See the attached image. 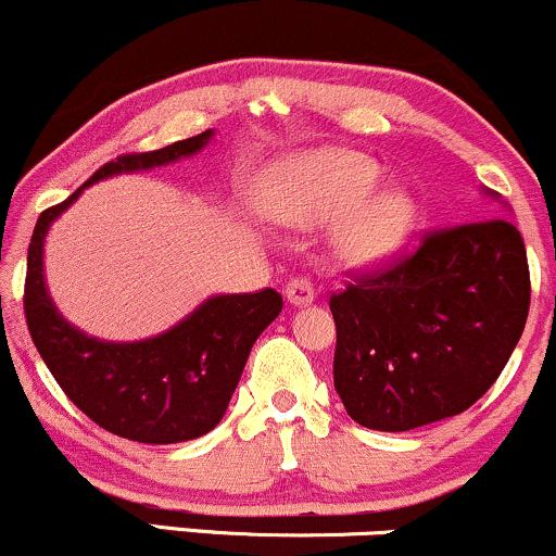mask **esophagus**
Wrapping results in <instances>:
<instances>
[{
  "mask_svg": "<svg viewBox=\"0 0 556 556\" xmlns=\"http://www.w3.org/2000/svg\"><path fill=\"white\" fill-rule=\"evenodd\" d=\"M285 298H287V303H292V305L314 303V298H316L314 282H311V279H305V277L290 279V282L285 285Z\"/></svg>",
  "mask_w": 556,
  "mask_h": 556,
  "instance_id": "obj_1",
  "label": "esophagus"
}]
</instances>
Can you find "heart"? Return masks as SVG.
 <instances>
[{"label": "heart", "mask_w": 556, "mask_h": 556, "mask_svg": "<svg viewBox=\"0 0 556 556\" xmlns=\"http://www.w3.org/2000/svg\"><path fill=\"white\" fill-rule=\"evenodd\" d=\"M379 167L353 151H316L282 164L266 212L290 227H318L337 219L331 248L344 266H374L405 245L416 206L400 190L374 193Z\"/></svg>", "instance_id": "b5f03b06"}]
</instances>
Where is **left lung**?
I'll return each instance as SVG.
<instances>
[{
	"instance_id": "8db88e82",
	"label": "left lung",
	"mask_w": 556,
	"mask_h": 556,
	"mask_svg": "<svg viewBox=\"0 0 556 556\" xmlns=\"http://www.w3.org/2000/svg\"><path fill=\"white\" fill-rule=\"evenodd\" d=\"M528 305L526 242L513 222L494 216L424 235L416 251L329 300L344 410L376 431L468 410L507 366Z\"/></svg>"
}]
</instances>
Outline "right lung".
<instances>
[{
	"instance_id": "obj_1",
	"label": "right lung",
	"mask_w": 556,
	"mask_h": 556,
	"mask_svg": "<svg viewBox=\"0 0 556 556\" xmlns=\"http://www.w3.org/2000/svg\"><path fill=\"white\" fill-rule=\"evenodd\" d=\"M214 130L149 154H125L93 172L67 201L41 212L28 245L25 321L56 384L101 429L143 444L188 442L225 416L253 342L282 311L271 287L203 300L180 324L140 342H104L62 318L43 282V238L88 185L123 172L154 169L193 156Z\"/></svg>"
}]
</instances>
